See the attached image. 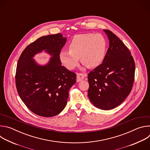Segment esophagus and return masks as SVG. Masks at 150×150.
Returning <instances> with one entry per match:
<instances>
[{"label":"esophagus","mask_w":150,"mask_h":150,"mask_svg":"<svg viewBox=\"0 0 150 150\" xmlns=\"http://www.w3.org/2000/svg\"><path fill=\"white\" fill-rule=\"evenodd\" d=\"M87 76L86 74H83V73H78L76 75V81L77 82H80L82 80H83L85 77Z\"/></svg>","instance_id":"esophagus-1"}]
</instances>
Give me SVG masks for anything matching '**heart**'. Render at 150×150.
<instances>
[{
	"label": "heart",
	"mask_w": 150,
	"mask_h": 150,
	"mask_svg": "<svg viewBox=\"0 0 150 150\" xmlns=\"http://www.w3.org/2000/svg\"><path fill=\"white\" fill-rule=\"evenodd\" d=\"M68 50L59 53V59L67 69L79 65V58L89 68L97 67L103 62L107 52V41L101 34L87 33L75 35L68 44Z\"/></svg>",
	"instance_id": "b5f03b06"
}]
</instances>
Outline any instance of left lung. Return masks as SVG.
Here are the masks:
<instances>
[{
	"label": "left lung",
	"instance_id": "left-lung-1",
	"mask_svg": "<svg viewBox=\"0 0 150 150\" xmlns=\"http://www.w3.org/2000/svg\"><path fill=\"white\" fill-rule=\"evenodd\" d=\"M109 47L103 63L88 75V96L97 108L111 110L131 93L135 79V64L131 52L114 33L104 30Z\"/></svg>",
	"mask_w": 150,
	"mask_h": 150
}]
</instances>
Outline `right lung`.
Returning a JSON list of instances; mask_svg holds the SVG:
<instances>
[{
	"label": "right lung",
	"mask_w": 150,
	"mask_h": 150,
	"mask_svg": "<svg viewBox=\"0 0 150 150\" xmlns=\"http://www.w3.org/2000/svg\"><path fill=\"white\" fill-rule=\"evenodd\" d=\"M67 38L60 33L41 37L21 53L16 66L15 83L20 98L34 113L52 117L65 108L69 91L76 82V74L62 65L59 53ZM45 50L53 57L47 66H38L32 59Z\"/></svg>",
	"instance_id": "right-lung-1"
}]
</instances>
